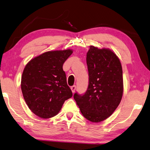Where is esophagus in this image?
<instances>
[{
  "instance_id": "esophagus-1",
  "label": "esophagus",
  "mask_w": 150,
  "mask_h": 150,
  "mask_svg": "<svg viewBox=\"0 0 150 150\" xmlns=\"http://www.w3.org/2000/svg\"><path fill=\"white\" fill-rule=\"evenodd\" d=\"M71 90H72V93H74L75 92V90H76V86L75 85H74V86H71Z\"/></svg>"
}]
</instances>
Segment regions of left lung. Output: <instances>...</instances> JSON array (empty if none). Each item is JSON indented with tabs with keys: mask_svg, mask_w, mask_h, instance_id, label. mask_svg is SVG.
<instances>
[{
	"mask_svg": "<svg viewBox=\"0 0 150 150\" xmlns=\"http://www.w3.org/2000/svg\"><path fill=\"white\" fill-rule=\"evenodd\" d=\"M89 84L84 94L74 99L88 120L98 123L111 116L124 92L122 68L119 58L108 48L90 46L86 54Z\"/></svg>",
	"mask_w": 150,
	"mask_h": 150,
	"instance_id": "1",
	"label": "left lung"
}]
</instances>
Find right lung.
<instances>
[{
    "mask_svg": "<svg viewBox=\"0 0 150 150\" xmlns=\"http://www.w3.org/2000/svg\"><path fill=\"white\" fill-rule=\"evenodd\" d=\"M70 49L48 51L27 63L21 78V90L29 109L44 119L58 114L65 100L72 96L63 64Z\"/></svg>",
    "mask_w": 150,
    "mask_h": 150,
    "instance_id": "add662e5",
    "label": "right lung"
}]
</instances>
